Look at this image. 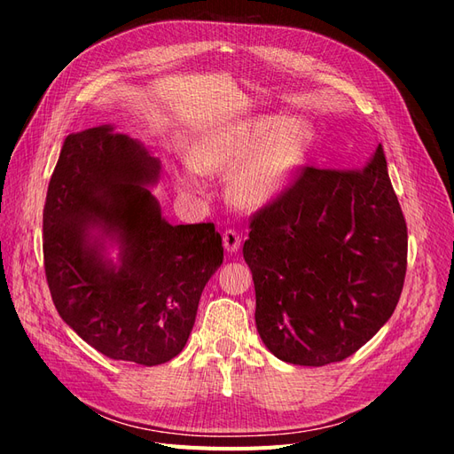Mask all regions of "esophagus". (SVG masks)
Instances as JSON below:
<instances>
[{"label": "esophagus", "instance_id": "34e87169", "mask_svg": "<svg viewBox=\"0 0 454 454\" xmlns=\"http://www.w3.org/2000/svg\"><path fill=\"white\" fill-rule=\"evenodd\" d=\"M223 245L228 253H238L241 247V236L236 230H226L223 236Z\"/></svg>", "mask_w": 454, "mask_h": 454}]
</instances>
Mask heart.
<instances>
[{
	"label": "heart",
	"instance_id": "b5f03b06",
	"mask_svg": "<svg viewBox=\"0 0 454 454\" xmlns=\"http://www.w3.org/2000/svg\"><path fill=\"white\" fill-rule=\"evenodd\" d=\"M317 139L301 119L253 114L209 129L188 149V160L173 166L181 192H206L203 173H230V190L245 207H266L279 198L303 166Z\"/></svg>",
	"mask_w": 454,
	"mask_h": 454
}]
</instances>
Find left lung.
Listing matches in <instances>:
<instances>
[{"instance_id":"obj_1","label":"left lung","mask_w":454,"mask_h":454,"mask_svg":"<svg viewBox=\"0 0 454 454\" xmlns=\"http://www.w3.org/2000/svg\"><path fill=\"white\" fill-rule=\"evenodd\" d=\"M256 330L277 358L326 365L385 326L400 300L407 228L379 145L362 168H307L243 245Z\"/></svg>"}]
</instances>
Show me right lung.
<instances>
[{
	"label": "right lung",
	"mask_w": 454,
	"mask_h": 454,
	"mask_svg": "<svg viewBox=\"0 0 454 454\" xmlns=\"http://www.w3.org/2000/svg\"><path fill=\"white\" fill-rule=\"evenodd\" d=\"M162 162L101 124L66 137L43 209V256L64 323L113 360L184 348L224 248L215 224H169L153 190Z\"/></svg>",
	"instance_id": "right-lung-1"
}]
</instances>
